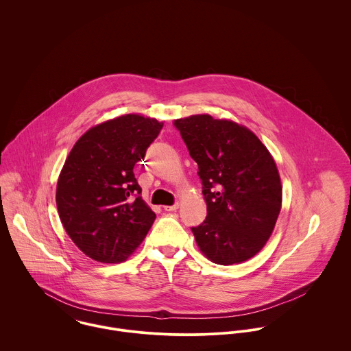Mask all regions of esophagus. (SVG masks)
<instances>
[{
	"label": "esophagus",
	"instance_id": "esophagus-1",
	"mask_svg": "<svg viewBox=\"0 0 351 351\" xmlns=\"http://www.w3.org/2000/svg\"><path fill=\"white\" fill-rule=\"evenodd\" d=\"M178 206H180V204H178V202H176L174 205H165V206H163V209H165V210H167V212H174V210H177V209H178Z\"/></svg>",
	"mask_w": 351,
	"mask_h": 351
}]
</instances>
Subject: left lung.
<instances>
[{"label": "left lung", "instance_id": "obj_1", "mask_svg": "<svg viewBox=\"0 0 351 351\" xmlns=\"http://www.w3.org/2000/svg\"><path fill=\"white\" fill-rule=\"evenodd\" d=\"M174 125L202 181L208 215L192 228L199 249L217 265L250 259L266 245L281 210L282 185L271 154L232 120L204 113Z\"/></svg>", "mask_w": 351, "mask_h": 351}]
</instances>
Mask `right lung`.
Returning <instances> with one entry per match:
<instances>
[{
	"instance_id": "add662e5",
	"label": "right lung",
	"mask_w": 351,
	"mask_h": 351,
	"mask_svg": "<svg viewBox=\"0 0 351 351\" xmlns=\"http://www.w3.org/2000/svg\"><path fill=\"white\" fill-rule=\"evenodd\" d=\"M162 121L123 114L88 130L74 145L56 184V208L74 245L102 263L125 261L146 238L155 213L139 196L134 166Z\"/></svg>"
}]
</instances>
